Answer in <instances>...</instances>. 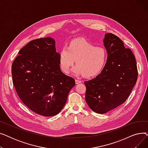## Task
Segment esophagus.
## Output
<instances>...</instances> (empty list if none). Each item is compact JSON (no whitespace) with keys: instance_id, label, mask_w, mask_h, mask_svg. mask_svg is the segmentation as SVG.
<instances>
[{"instance_id":"1","label":"esophagus","mask_w":148,"mask_h":148,"mask_svg":"<svg viewBox=\"0 0 148 148\" xmlns=\"http://www.w3.org/2000/svg\"><path fill=\"white\" fill-rule=\"evenodd\" d=\"M82 83V81H81V80H77V79L75 80V83H76V84H79V83Z\"/></svg>"}]
</instances>
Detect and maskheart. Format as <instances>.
Returning <instances> with one entry per match:
<instances>
[{"label":"heart","mask_w":148,"mask_h":148,"mask_svg":"<svg viewBox=\"0 0 148 148\" xmlns=\"http://www.w3.org/2000/svg\"><path fill=\"white\" fill-rule=\"evenodd\" d=\"M108 54L103 47H95L82 39H75L59 52V64L62 71L68 73L74 64L73 73L92 77L99 75L104 69Z\"/></svg>","instance_id":"1"}]
</instances>
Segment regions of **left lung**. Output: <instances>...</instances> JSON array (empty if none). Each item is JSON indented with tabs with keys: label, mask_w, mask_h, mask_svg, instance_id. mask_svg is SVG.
Masks as SVG:
<instances>
[{
	"label": "left lung",
	"mask_w": 148,
	"mask_h": 148,
	"mask_svg": "<svg viewBox=\"0 0 148 148\" xmlns=\"http://www.w3.org/2000/svg\"><path fill=\"white\" fill-rule=\"evenodd\" d=\"M104 45L108 53L106 65L95 78L84 82L85 99L91 110L103 114L123 104L136 84L137 63L130 49L125 48L115 35H105Z\"/></svg>",
	"instance_id": "1"
}]
</instances>
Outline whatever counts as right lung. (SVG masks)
Listing matches in <instances>:
<instances>
[{
  "instance_id": "add662e5",
  "label": "right lung",
  "mask_w": 148,
  "mask_h": 148,
  "mask_svg": "<svg viewBox=\"0 0 148 148\" xmlns=\"http://www.w3.org/2000/svg\"><path fill=\"white\" fill-rule=\"evenodd\" d=\"M12 65L14 88L30 110L44 116L58 114L75 80L61 71L55 41L50 37L30 41Z\"/></svg>"
}]
</instances>
